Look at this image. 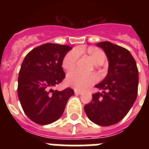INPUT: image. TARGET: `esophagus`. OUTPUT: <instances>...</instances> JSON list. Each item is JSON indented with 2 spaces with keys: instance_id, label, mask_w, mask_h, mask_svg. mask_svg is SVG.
I'll return each instance as SVG.
<instances>
[{
  "instance_id": "34e87169",
  "label": "esophagus",
  "mask_w": 149,
  "mask_h": 149,
  "mask_svg": "<svg viewBox=\"0 0 149 149\" xmlns=\"http://www.w3.org/2000/svg\"><path fill=\"white\" fill-rule=\"evenodd\" d=\"M74 92H75V93L77 94V95H81V94H83V93H84L83 92H82V91H78V90H75Z\"/></svg>"
}]
</instances>
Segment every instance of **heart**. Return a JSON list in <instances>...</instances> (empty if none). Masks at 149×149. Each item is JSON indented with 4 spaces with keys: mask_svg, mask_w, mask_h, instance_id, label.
I'll return each mask as SVG.
<instances>
[{
    "mask_svg": "<svg viewBox=\"0 0 149 149\" xmlns=\"http://www.w3.org/2000/svg\"><path fill=\"white\" fill-rule=\"evenodd\" d=\"M79 51L80 50L75 49L68 52L65 54L62 62V66L64 70L70 71L76 67L80 56ZM88 52L90 54L91 58L95 64L101 65L104 63L106 58V56L104 52L93 48H90L88 49ZM97 76L94 73L85 74L78 70L70 72V73H68L66 77V84L68 86L79 91H84L89 88L90 86L97 83Z\"/></svg>",
    "mask_w": 149,
    "mask_h": 149,
    "instance_id": "obj_1",
    "label": "heart"
}]
</instances>
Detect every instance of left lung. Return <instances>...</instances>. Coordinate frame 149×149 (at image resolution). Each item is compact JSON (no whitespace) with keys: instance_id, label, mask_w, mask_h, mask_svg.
<instances>
[{"instance_id":"1","label":"left lung","mask_w":149,"mask_h":149,"mask_svg":"<svg viewBox=\"0 0 149 149\" xmlns=\"http://www.w3.org/2000/svg\"><path fill=\"white\" fill-rule=\"evenodd\" d=\"M97 45L106 53L108 72L95 86L103 92L93 94L84 110L91 121L110 126L122 120L134 104L138 94L139 70L134 58L125 48L110 42H101Z\"/></svg>"}]
</instances>
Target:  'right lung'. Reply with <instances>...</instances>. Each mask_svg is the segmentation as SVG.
I'll return each instance as SVG.
<instances>
[{"mask_svg": "<svg viewBox=\"0 0 149 149\" xmlns=\"http://www.w3.org/2000/svg\"><path fill=\"white\" fill-rule=\"evenodd\" d=\"M72 49L69 45L46 43L27 54L18 76L17 95L23 111L38 125H49L60 118L69 98L74 93L71 88L53 91L65 74L62 62Z\"/></svg>", "mask_w": 149, "mask_h": 149, "instance_id": "right-lung-1", "label": "right lung"}]
</instances>
